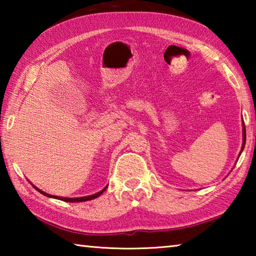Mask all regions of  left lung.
I'll list each match as a JSON object with an SVG mask.
<instances>
[{"label": "left lung", "mask_w": 256, "mask_h": 256, "mask_svg": "<svg viewBox=\"0 0 256 256\" xmlns=\"http://www.w3.org/2000/svg\"><path fill=\"white\" fill-rule=\"evenodd\" d=\"M245 142H246V130H245V124H244V120H242V146L240 152V154H238V158H240V154H242V151L244 150Z\"/></svg>", "instance_id": "1"}]
</instances>
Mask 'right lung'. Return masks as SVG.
I'll list each match as a JSON object with an SVG mask.
<instances>
[{"label":"right lung","mask_w":256,"mask_h":256,"mask_svg":"<svg viewBox=\"0 0 256 256\" xmlns=\"http://www.w3.org/2000/svg\"><path fill=\"white\" fill-rule=\"evenodd\" d=\"M34 186V190H37L38 192L40 193H42V196H48V198H58V200H60V201H66V202H84V201H89V200H94V198H98V196H100L102 194L105 192V190L107 188V186L106 188H104L100 192H98V193H96V194H92V196H82V198H62V196H52V194H48V193H46V192H44V190H40L38 188H36V186L34 185H32Z\"/></svg>","instance_id":"add662e5"}]
</instances>
